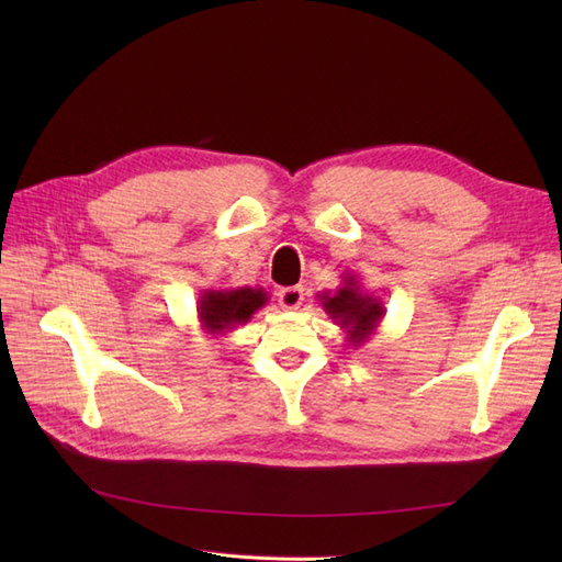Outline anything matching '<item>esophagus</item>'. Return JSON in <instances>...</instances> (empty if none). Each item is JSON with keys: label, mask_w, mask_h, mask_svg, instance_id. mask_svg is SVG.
Here are the masks:
<instances>
[{"label": "esophagus", "mask_w": 562, "mask_h": 562, "mask_svg": "<svg viewBox=\"0 0 562 562\" xmlns=\"http://www.w3.org/2000/svg\"><path fill=\"white\" fill-rule=\"evenodd\" d=\"M302 300H304V288H300V285H291V288H283V291H279V304L288 312L297 310Z\"/></svg>", "instance_id": "esophagus-1"}]
</instances>
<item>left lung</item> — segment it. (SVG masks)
<instances>
[{"instance_id":"left-lung-1","label":"left lung","mask_w":562,"mask_h":562,"mask_svg":"<svg viewBox=\"0 0 562 562\" xmlns=\"http://www.w3.org/2000/svg\"><path fill=\"white\" fill-rule=\"evenodd\" d=\"M321 307L337 323L345 333L349 347H361L375 335L386 314L382 300L363 293L361 281L356 274H345L342 285L335 293L326 291L318 295Z\"/></svg>"}]
</instances>
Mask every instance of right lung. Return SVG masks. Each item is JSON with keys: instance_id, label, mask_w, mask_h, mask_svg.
<instances>
[{"instance_id": "obj_1", "label": "right lung", "mask_w": 562, "mask_h": 562, "mask_svg": "<svg viewBox=\"0 0 562 562\" xmlns=\"http://www.w3.org/2000/svg\"><path fill=\"white\" fill-rule=\"evenodd\" d=\"M267 302L269 295L262 288H206L199 297L196 314L203 333L220 337L241 323H248Z\"/></svg>"}]
</instances>
